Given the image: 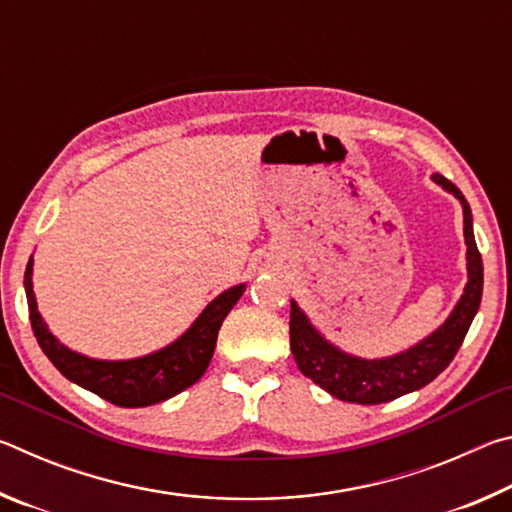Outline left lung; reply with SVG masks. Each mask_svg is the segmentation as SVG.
Wrapping results in <instances>:
<instances>
[{
    "label": "left lung",
    "mask_w": 512,
    "mask_h": 512,
    "mask_svg": "<svg viewBox=\"0 0 512 512\" xmlns=\"http://www.w3.org/2000/svg\"><path fill=\"white\" fill-rule=\"evenodd\" d=\"M433 183L454 194L463 205V235L467 246V284L461 300L449 318L427 339L415 343L406 352L386 359H361L336 348L318 329L309 323L305 311L291 300V352L300 372L318 384L329 395L352 404L391 402L406 393L418 391L436 379L452 359L465 339L467 329L481 305L483 293V262L476 248L472 230V210L465 196L445 176L433 173Z\"/></svg>",
    "instance_id": "8db88e82"
}]
</instances>
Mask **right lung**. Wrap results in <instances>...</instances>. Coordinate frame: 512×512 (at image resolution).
<instances>
[{
	"instance_id": "add662e5",
	"label": "right lung",
	"mask_w": 512,
	"mask_h": 512,
	"mask_svg": "<svg viewBox=\"0 0 512 512\" xmlns=\"http://www.w3.org/2000/svg\"><path fill=\"white\" fill-rule=\"evenodd\" d=\"M31 275L33 255L27 264V271H24V291H27L29 300L33 334H36L42 352L60 370V375H65L85 391H92L115 406H124V409H140V406L164 402L196 384L210 366L223 318L230 314V309L237 305V300L246 291V284H237V287L219 293L203 309V314L194 320L192 327L180 339L169 343L167 348L137 359L101 361L65 348L49 332L47 323L38 311Z\"/></svg>"
}]
</instances>
